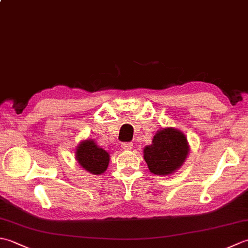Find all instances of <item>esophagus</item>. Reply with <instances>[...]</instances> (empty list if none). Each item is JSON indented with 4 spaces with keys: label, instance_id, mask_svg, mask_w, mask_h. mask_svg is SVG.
I'll use <instances>...</instances> for the list:
<instances>
[{
    "label": "esophagus",
    "instance_id": "obj_1",
    "mask_svg": "<svg viewBox=\"0 0 248 248\" xmlns=\"http://www.w3.org/2000/svg\"><path fill=\"white\" fill-rule=\"evenodd\" d=\"M121 148L124 150H131L133 148V144L132 143H123L121 144Z\"/></svg>",
    "mask_w": 248,
    "mask_h": 248
}]
</instances>
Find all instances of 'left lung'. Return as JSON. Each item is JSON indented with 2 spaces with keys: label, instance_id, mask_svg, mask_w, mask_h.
<instances>
[{
  "label": "left lung",
  "instance_id": "8db88e82",
  "mask_svg": "<svg viewBox=\"0 0 248 248\" xmlns=\"http://www.w3.org/2000/svg\"><path fill=\"white\" fill-rule=\"evenodd\" d=\"M189 145L186 134L176 128H163L155 134L152 144L143 154L149 170L156 176H170L186 162Z\"/></svg>",
  "mask_w": 248,
  "mask_h": 248
}]
</instances>
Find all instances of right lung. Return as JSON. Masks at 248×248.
<instances>
[{"label":"right lung","instance_id":"1","mask_svg":"<svg viewBox=\"0 0 248 248\" xmlns=\"http://www.w3.org/2000/svg\"><path fill=\"white\" fill-rule=\"evenodd\" d=\"M75 155L78 165L93 175H101L108 166L109 154L99 147L94 140H82L77 146Z\"/></svg>","mask_w":248,"mask_h":248}]
</instances>
